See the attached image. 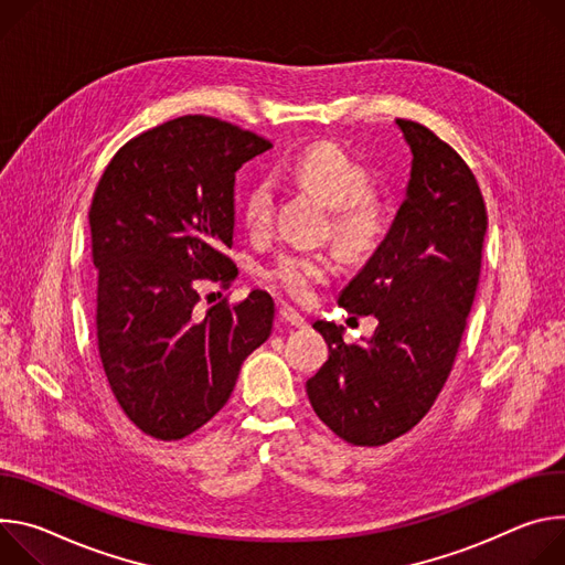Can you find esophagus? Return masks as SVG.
I'll return each mask as SVG.
<instances>
[{
    "label": "esophagus",
    "mask_w": 565,
    "mask_h": 565,
    "mask_svg": "<svg viewBox=\"0 0 565 565\" xmlns=\"http://www.w3.org/2000/svg\"><path fill=\"white\" fill-rule=\"evenodd\" d=\"M278 317H280L282 323H287V326H291V328H305V326H307V321L298 315V311H296L294 307H289V305H280Z\"/></svg>",
    "instance_id": "34e87169"
}]
</instances>
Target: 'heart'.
I'll return each instance as SVG.
<instances>
[{"mask_svg": "<svg viewBox=\"0 0 565 565\" xmlns=\"http://www.w3.org/2000/svg\"><path fill=\"white\" fill-rule=\"evenodd\" d=\"M280 177L315 191L332 209V237L348 256H361L380 242L384 233V211L365 198L367 172L334 143H315L278 166ZM246 226L263 233L274 220V188L267 179H256L242 200ZM330 258L321 254H285L269 269L267 280L296 300L309 298L311 289L332 276Z\"/></svg>", "mask_w": 565, "mask_h": 565, "instance_id": "1", "label": "heart"}]
</instances>
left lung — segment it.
I'll return each instance as SVG.
<instances>
[{"label":"left lung","mask_w":565,"mask_h":565,"mask_svg":"<svg viewBox=\"0 0 565 565\" xmlns=\"http://www.w3.org/2000/svg\"><path fill=\"white\" fill-rule=\"evenodd\" d=\"M411 150L404 202L374 254L341 289L350 315L374 317L370 339L317 321L330 356L307 380L311 408L341 440L380 447L411 430L440 395L473 305L487 211L460 154L424 125L397 118Z\"/></svg>","instance_id":"8db88e82"}]
</instances>
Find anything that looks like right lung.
<instances>
[{"label": "right lung", "mask_w": 565, "mask_h": 565, "mask_svg": "<svg viewBox=\"0 0 565 565\" xmlns=\"http://www.w3.org/2000/svg\"><path fill=\"white\" fill-rule=\"evenodd\" d=\"M269 148L231 122L181 116L125 143L98 181V352L122 413L157 440H181L217 415L274 330L263 289L195 309L202 278L233 280L235 172Z\"/></svg>", "instance_id": "1"}]
</instances>
